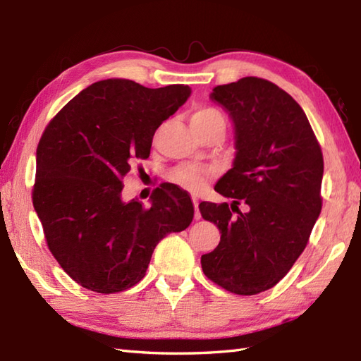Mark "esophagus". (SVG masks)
<instances>
[{"label":"esophagus","instance_id":"obj_1","mask_svg":"<svg viewBox=\"0 0 361 361\" xmlns=\"http://www.w3.org/2000/svg\"><path fill=\"white\" fill-rule=\"evenodd\" d=\"M192 202H194V208H195V219L198 220V219L202 217L200 209H198V203H200V202H198V198H197V197H192Z\"/></svg>","mask_w":361,"mask_h":361}]
</instances>
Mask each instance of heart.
Instances as JSON below:
<instances>
[{"mask_svg": "<svg viewBox=\"0 0 361 361\" xmlns=\"http://www.w3.org/2000/svg\"><path fill=\"white\" fill-rule=\"evenodd\" d=\"M190 124H192L194 130H202L206 127L212 126H224L225 121L220 111L212 109V106H197V109L190 113ZM211 175V171L206 167L192 166V164H183L175 167L169 175V178L173 185L180 186L188 190H198L204 186V183L208 181Z\"/></svg>", "mask_w": 361, "mask_h": 361, "instance_id": "obj_1", "label": "heart"}]
</instances>
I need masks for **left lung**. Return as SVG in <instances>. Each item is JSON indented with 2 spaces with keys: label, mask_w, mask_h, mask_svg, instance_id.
<instances>
[{
  "label": "left lung",
  "mask_w": 361,
  "mask_h": 361,
  "mask_svg": "<svg viewBox=\"0 0 361 361\" xmlns=\"http://www.w3.org/2000/svg\"><path fill=\"white\" fill-rule=\"evenodd\" d=\"M211 99L234 122L237 152L216 185L233 198L231 208L198 206L221 234L217 248L202 256V268L219 287L251 296L274 287L307 247L323 208V152L304 110L270 80L243 78L216 87Z\"/></svg>",
  "instance_id": "1"
}]
</instances>
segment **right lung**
Segmentation results:
<instances>
[{
  "label": "right lung",
  "instance_id": "obj_1",
  "mask_svg": "<svg viewBox=\"0 0 361 361\" xmlns=\"http://www.w3.org/2000/svg\"><path fill=\"white\" fill-rule=\"evenodd\" d=\"M188 85L96 82L73 97L37 145L32 203L48 248L66 274L96 293L140 282L167 234L186 229L194 204L163 183L152 204L122 202L124 178L150 155L157 128L186 102Z\"/></svg>",
  "mask_w": 361,
  "mask_h": 361
}]
</instances>
